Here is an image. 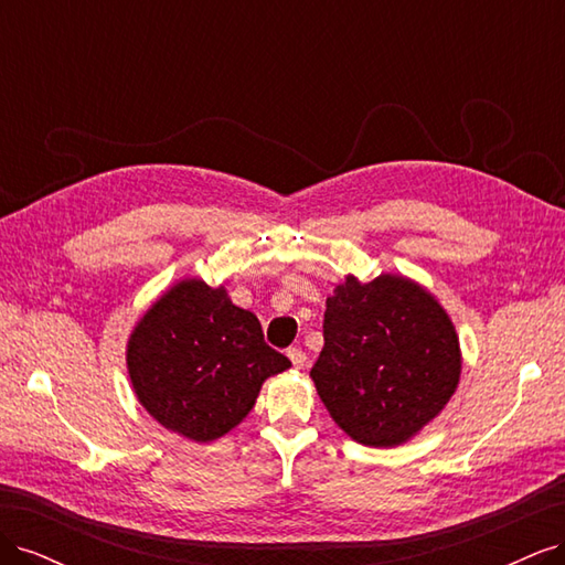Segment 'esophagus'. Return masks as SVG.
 <instances>
[{"label": "esophagus", "mask_w": 565, "mask_h": 565, "mask_svg": "<svg viewBox=\"0 0 565 565\" xmlns=\"http://www.w3.org/2000/svg\"><path fill=\"white\" fill-rule=\"evenodd\" d=\"M287 358H289V361H292V365H295L297 370H301V367L306 365V353H303L301 349H297V347H292V349L287 351Z\"/></svg>", "instance_id": "34e87169"}]
</instances>
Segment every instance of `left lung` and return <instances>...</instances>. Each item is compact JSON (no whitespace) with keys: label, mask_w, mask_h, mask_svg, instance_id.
Segmentation results:
<instances>
[{"label":"left lung","mask_w":565,"mask_h":565,"mask_svg":"<svg viewBox=\"0 0 565 565\" xmlns=\"http://www.w3.org/2000/svg\"><path fill=\"white\" fill-rule=\"evenodd\" d=\"M324 309V347L311 370L322 405L367 448H398L455 396L461 349L440 301L417 280L347 276Z\"/></svg>","instance_id":"1"}]
</instances>
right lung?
Masks as SVG:
<instances>
[{"label": "right lung", "instance_id": "obj_1", "mask_svg": "<svg viewBox=\"0 0 565 565\" xmlns=\"http://www.w3.org/2000/svg\"><path fill=\"white\" fill-rule=\"evenodd\" d=\"M292 367L224 285L183 278L148 306L127 341L136 398L164 429L212 443L233 431L268 377Z\"/></svg>", "mask_w": 565, "mask_h": 565}]
</instances>
